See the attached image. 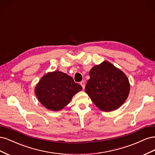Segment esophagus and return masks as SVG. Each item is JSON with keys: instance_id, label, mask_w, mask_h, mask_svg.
I'll use <instances>...</instances> for the list:
<instances>
[{"instance_id": "34e87169", "label": "esophagus", "mask_w": 155, "mask_h": 155, "mask_svg": "<svg viewBox=\"0 0 155 155\" xmlns=\"http://www.w3.org/2000/svg\"><path fill=\"white\" fill-rule=\"evenodd\" d=\"M80 84H81V85L82 86L83 88V89L85 88V82L84 81H81Z\"/></svg>"}]
</instances>
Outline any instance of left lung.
Segmentation results:
<instances>
[{
	"instance_id": "obj_1",
	"label": "left lung",
	"mask_w": 155,
	"mask_h": 155,
	"mask_svg": "<svg viewBox=\"0 0 155 155\" xmlns=\"http://www.w3.org/2000/svg\"><path fill=\"white\" fill-rule=\"evenodd\" d=\"M85 91L100 109L114 110L128 97L130 85L125 74L111 63L104 61L94 67Z\"/></svg>"
}]
</instances>
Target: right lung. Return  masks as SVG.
Returning <instances> with one entry per match:
<instances>
[{
  "mask_svg": "<svg viewBox=\"0 0 155 155\" xmlns=\"http://www.w3.org/2000/svg\"><path fill=\"white\" fill-rule=\"evenodd\" d=\"M82 90L72 77L62 72H49L41 79L35 92L41 104L48 109L57 111L67 105L73 96Z\"/></svg>",
  "mask_w": 155,
  "mask_h": 155,
  "instance_id": "obj_1",
  "label": "right lung"
}]
</instances>
